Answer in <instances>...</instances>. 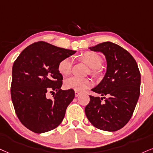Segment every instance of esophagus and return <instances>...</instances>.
<instances>
[{
	"label": "esophagus",
	"instance_id": "34e87169",
	"mask_svg": "<svg viewBox=\"0 0 153 153\" xmlns=\"http://www.w3.org/2000/svg\"><path fill=\"white\" fill-rule=\"evenodd\" d=\"M80 94H81L80 92H79V91H75V97H79V95Z\"/></svg>",
	"mask_w": 153,
	"mask_h": 153
}]
</instances>
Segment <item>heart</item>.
Instances as JSON below:
<instances>
[{
  "label": "heart",
  "mask_w": 153,
  "mask_h": 153,
  "mask_svg": "<svg viewBox=\"0 0 153 153\" xmlns=\"http://www.w3.org/2000/svg\"><path fill=\"white\" fill-rule=\"evenodd\" d=\"M82 59L91 68V73L93 74H99V67L102 65L103 59L99 54L94 52H86L82 55ZM73 65V59L70 56L62 59L58 65V70L61 74L68 76L70 74ZM93 84L90 79L79 78L71 76L65 81V86L67 89H74V91H83L91 87Z\"/></svg>",
  "instance_id": "heart-1"
}]
</instances>
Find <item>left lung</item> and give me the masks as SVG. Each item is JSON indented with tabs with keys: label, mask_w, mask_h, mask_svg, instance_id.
Listing matches in <instances>:
<instances>
[{
	"label": "left lung",
	"mask_w": 153,
	"mask_h": 153,
	"mask_svg": "<svg viewBox=\"0 0 153 153\" xmlns=\"http://www.w3.org/2000/svg\"><path fill=\"white\" fill-rule=\"evenodd\" d=\"M89 49L104 54L107 69L102 81L91 89L103 97L89 96L86 116L94 127L116 131L133 116L140 96V71L133 56L115 43L105 42ZM106 95L109 97L107 99L104 97Z\"/></svg>",
	"instance_id": "left-lung-1"
}]
</instances>
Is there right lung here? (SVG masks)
I'll use <instances>...</instances> for the list:
<instances>
[{"label": "right lung", "mask_w": 153, "mask_h": 153, "mask_svg": "<svg viewBox=\"0 0 153 153\" xmlns=\"http://www.w3.org/2000/svg\"><path fill=\"white\" fill-rule=\"evenodd\" d=\"M76 53L39 41L27 47L13 66L11 99L23 126L36 133L56 128L74 98L73 89L62 90L63 76L58 70L62 59ZM56 91L52 100L46 94Z\"/></svg>", "instance_id": "add662e5"}]
</instances>
